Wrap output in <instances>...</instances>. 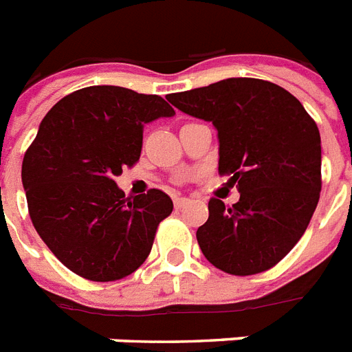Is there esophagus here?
Instances as JSON below:
<instances>
[{
  "instance_id": "1",
  "label": "esophagus",
  "mask_w": 352,
  "mask_h": 352,
  "mask_svg": "<svg viewBox=\"0 0 352 352\" xmlns=\"http://www.w3.org/2000/svg\"><path fill=\"white\" fill-rule=\"evenodd\" d=\"M190 203H192V201H190L188 197H175V208L177 210L184 208V206H188Z\"/></svg>"
}]
</instances>
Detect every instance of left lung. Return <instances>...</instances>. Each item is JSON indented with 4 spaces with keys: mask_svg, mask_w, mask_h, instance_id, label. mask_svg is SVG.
I'll return each mask as SVG.
<instances>
[{
    "mask_svg": "<svg viewBox=\"0 0 352 352\" xmlns=\"http://www.w3.org/2000/svg\"><path fill=\"white\" fill-rule=\"evenodd\" d=\"M170 102L212 122L219 138V173L232 175L241 197L232 208L208 203L197 241L214 267L234 276L272 268L307 226L322 192V140L301 102L257 78H226L173 93Z\"/></svg>",
    "mask_w": 352,
    "mask_h": 352,
    "instance_id": "1",
    "label": "left lung"
}]
</instances>
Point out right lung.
Returning a JSON list of instances; mask_svg holds the SVG:
<instances>
[{"mask_svg": "<svg viewBox=\"0 0 352 352\" xmlns=\"http://www.w3.org/2000/svg\"><path fill=\"white\" fill-rule=\"evenodd\" d=\"M173 115L157 95L93 85L63 96L41 120L21 182L36 232L69 270L117 281L146 261L173 203L155 188L126 197L115 177L140 157L144 126Z\"/></svg>", "mask_w": 352, "mask_h": 352, "instance_id": "add662e5", "label": "right lung"}]
</instances>
